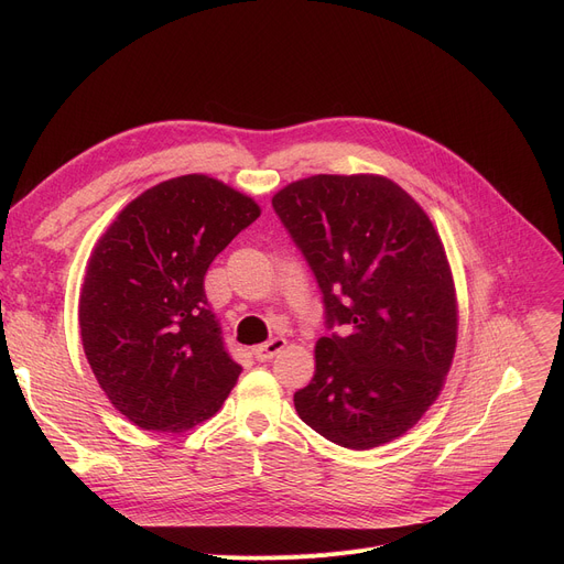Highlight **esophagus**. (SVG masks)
<instances>
[{"instance_id":"obj_1","label":"esophagus","mask_w":564,"mask_h":564,"mask_svg":"<svg viewBox=\"0 0 564 564\" xmlns=\"http://www.w3.org/2000/svg\"><path fill=\"white\" fill-rule=\"evenodd\" d=\"M285 345H288V340L285 338H272L270 343H264V345H260V347H256L253 349V357H256V361H270V359H274L276 354L281 351V349H285Z\"/></svg>"}]
</instances>
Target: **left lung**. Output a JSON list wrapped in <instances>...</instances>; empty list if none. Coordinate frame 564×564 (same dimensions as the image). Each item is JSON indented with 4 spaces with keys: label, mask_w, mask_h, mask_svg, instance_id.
<instances>
[{
    "label": "left lung",
    "mask_w": 564,
    "mask_h": 564,
    "mask_svg": "<svg viewBox=\"0 0 564 564\" xmlns=\"http://www.w3.org/2000/svg\"><path fill=\"white\" fill-rule=\"evenodd\" d=\"M272 205L311 264L327 327L300 419L349 451L383 446L438 398L457 347V292L427 213L387 175L319 173Z\"/></svg>",
    "instance_id": "8db88e82"
}]
</instances>
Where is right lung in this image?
<instances>
[{
	"mask_svg": "<svg viewBox=\"0 0 564 564\" xmlns=\"http://www.w3.org/2000/svg\"><path fill=\"white\" fill-rule=\"evenodd\" d=\"M260 205L217 177H171L102 232L79 292L86 361L141 430L185 432L219 411L242 368L224 347L203 279Z\"/></svg>",
	"mask_w": 564,
	"mask_h": 564,
	"instance_id": "right-lung-1",
	"label": "right lung"
}]
</instances>
